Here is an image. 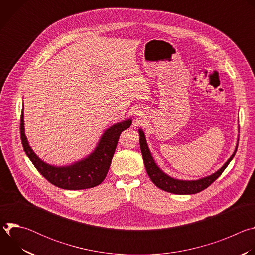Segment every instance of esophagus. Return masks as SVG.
Wrapping results in <instances>:
<instances>
[{
	"mask_svg": "<svg viewBox=\"0 0 255 255\" xmlns=\"http://www.w3.org/2000/svg\"><path fill=\"white\" fill-rule=\"evenodd\" d=\"M135 115H136V117H137V118H140V116H141L142 114L140 113V111H137V112H135ZM137 120H138V119H137Z\"/></svg>",
	"mask_w": 255,
	"mask_h": 255,
	"instance_id": "obj_1",
	"label": "esophagus"
}]
</instances>
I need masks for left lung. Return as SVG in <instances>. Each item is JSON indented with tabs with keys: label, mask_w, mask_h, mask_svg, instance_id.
I'll use <instances>...</instances> for the list:
<instances>
[{
	"label": "left lung",
	"mask_w": 255,
	"mask_h": 255,
	"mask_svg": "<svg viewBox=\"0 0 255 255\" xmlns=\"http://www.w3.org/2000/svg\"><path fill=\"white\" fill-rule=\"evenodd\" d=\"M139 132V142H140V149L144 161L145 168H146V171L152 180V183L159 189L171 193V194H176V195H193L202 192L203 190L207 189L213 181H215L218 177H219L224 169L228 166L230 161L233 159L236 150L238 143L236 144V147L232 155L228 158V160L221 166V168L215 171L214 173L207 175L205 177H201L198 179H178L174 178L167 173H165L155 162L150 149L148 147V144L146 141V138H145L144 132L142 129L138 130Z\"/></svg>",
	"instance_id": "obj_1"
}]
</instances>
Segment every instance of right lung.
I'll list each match as a JSON object with an SVG mask.
<instances>
[{
    "label": "right lung",
    "mask_w": 255,
    "mask_h": 255,
    "mask_svg": "<svg viewBox=\"0 0 255 255\" xmlns=\"http://www.w3.org/2000/svg\"><path fill=\"white\" fill-rule=\"evenodd\" d=\"M23 110L24 106L20 132L26 155L49 183L63 190H85L99 186L110 168L120 134L132 124V119L128 118L111 125L102 134L97 146L88 156L68 165L57 166L42 160L31 148L25 134Z\"/></svg>",
    "instance_id": "right-lung-1"
}]
</instances>
